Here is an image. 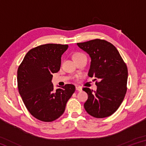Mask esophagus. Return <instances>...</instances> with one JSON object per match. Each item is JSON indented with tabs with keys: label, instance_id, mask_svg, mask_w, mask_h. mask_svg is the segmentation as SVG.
<instances>
[{
	"label": "esophagus",
	"instance_id": "1",
	"mask_svg": "<svg viewBox=\"0 0 146 146\" xmlns=\"http://www.w3.org/2000/svg\"><path fill=\"white\" fill-rule=\"evenodd\" d=\"M76 90H77L78 91H81L82 90V89L81 87H79V86H76Z\"/></svg>",
	"mask_w": 146,
	"mask_h": 146
}]
</instances>
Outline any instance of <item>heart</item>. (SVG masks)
Here are the masks:
<instances>
[{
  "mask_svg": "<svg viewBox=\"0 0 146 146\" xmlns=\"http://www.w3.org/2000/svg\"><path fill=\"white\" fill-rule=\"evenodd\" d=\"M86 56V55L82 53H76L75 54V55H74V58L80 57V56Z\"/></svg>",
  "mask_w": 146,
  "mask_h": 146,
  "instance_id": "1",
  "label": "heart"
}]
</instances>
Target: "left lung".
Returning <instances> with one entry per match:
<instances>
[{
  "mask_svg": "<svg viewBox=\"0 0 146 146\" xmlns=\"http://www.w3.org/2000/svg\"><path fill=\"white\" fill-rule=\"evenodd\" d=\"M80 48L91 58L88 75L95 76L97 90L88 88L82 90L88 98L84 108L89 115L97 118L113 115L122 104L127 91L128 71L117 49L111 43L102 39L77 43Z\"/></svg>",
  "mask_w": 146,
  "mask_h": 146,
  "instance_id": "left-lung-1",
  "label": "left lung"
}]
</instances>
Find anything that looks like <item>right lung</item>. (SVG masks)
Segmentation results:
<instances>
[{
  "mask_svg": "<svg viewBox=\"0 0 146 146\" xmlns=\"http://www.w3.org/2000/svg\"><path fill=\"white\" fill-rule=\"evenodd\" d=\"M67 44H46L30 49L17 70L19 92L32 116L43 122H52L63 114L66 103L75 91L66 84L53 91L52 73L58 72L61 56Z\"/></svg>",
  "mask_w": 146,
  "mask_h": 146,
  "instance_id": "1",
  "label": "right lung"
}]
</instances>
